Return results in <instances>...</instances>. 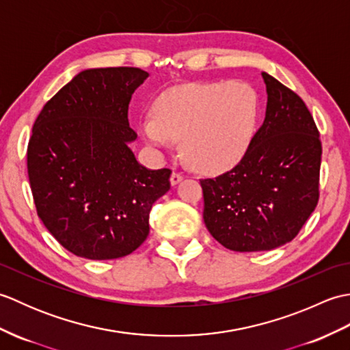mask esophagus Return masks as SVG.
Returning <instances> with one entry per match:
<instances>
[{
	"label": "esophagus",
	"mask_w": 350,
	"mask_h": 350,
	"mask_svg": "<svg viewBox=\"0 0 350 350\" xmlns=\"http://www.w3.org/2000/svg\"><path fill=\"white\" fill-rule=\"evenodd\" d=\"M183 180V176H182V173H177V171H174L173 174H171V177H170V182H171V185H173V187H176L177 183H180Z\"/></svg>",
	"instance_id": "esophagus-1"
}]
</instances>
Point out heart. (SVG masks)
I'll return each mask as SVG.
<instances>
[{"mask_svg": "<svg viewBox=\"0 0 350 350\" xmlns=\"http://www.w3.org/2000/svg\"><path fill=\"white\" fill-rule=\"evenodd\" d=\"M258 111V94L243 81L179 85L154 100L153 116L141 120V132L158 148L180 139L192 167L217 173L233 167L248 150Z\"/></svg>", "mask_w": 350, "mask_h": 350, "instance_id": "heart-1", "label": "heart"}]
</instances>
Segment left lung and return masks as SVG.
<instances>
[{
	"label": "left lung",
	"mask_w": 350,
	"mask_h": 350,
	"mask_svg": "<svg viewBox=\"0 0 350 350\" xmlns=\"http://www.w3.org/2000/svg\"><path fill=\"white\" fill-rule=\"evenodd\" d=\"M265 122L236 167L200 180L209 233L232 251H269L290 242L316 209L322 144L306 103L262 73Z\"/></svg>",
	"instance_id": "left-lung-1"
}]
</instances>
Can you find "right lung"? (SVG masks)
Returning <instances> with one entry per match:
<instances>
[{"mask_svg":"<svg viewBox=\"0 0 350 350\" xmlns=\"http://www.w3.org/2000/svg\"><path fill=\"white\" fill-rule=\"evenodd\" d=\"M147 77L138 68L83 70L34 122L27 167L37 215L78 257L135 251L153 203L170 189L171 170L143 167L129 147V102Z\"/></svg>","mask_w":350,"mask_h":350,"instance_id":"1","label":"right lung"}]
</instances>
